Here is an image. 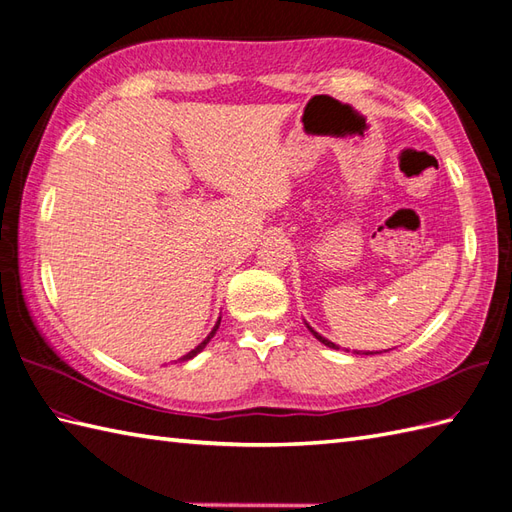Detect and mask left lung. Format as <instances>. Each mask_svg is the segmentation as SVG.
<instances>
[{
  "label": "left lung",
  "mask_w": 512,
  "mask_h": 512,
  "mask_svg": "<svg viewBox=\"0 0 512 512\" xmlns=\"http://www.w3.org/2000/svg\"><path fill=\"white\" fill-rule=\"evenodd\" d=\"M308 330H310V332H312V334H314V336H317V339H319V341H321V343H323V345H328V347H334V350H339V347H336V345H334V343H330V341H328V339H323V336H321V334H319V332H314V330H312V328H310V325H308ZM367 354H372V352H367Z\"/></svg>",
  "instance_id": "1"
}]
</instances>
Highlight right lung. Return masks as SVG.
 Wrapping results in <instances>:
<instances>
[{"instance_id": "1", "label": "right lung", "mask_w": 512, "mask_h": 512, "mask_svg": "<svg viewBox=\"0 0 512 512\" xmlns=\"http://www.w3.org/2000/svg\"><path fill=\"white\" fill-rule=\"evenodd\" d=\"M217 328H220V321H217V323H215V328H213V330H211V334H209V336H206V339H204V341H202V343H200V345H198V347H195V350H191V352H189V354H184V356H182V358H178V361H189V358H193V356H195V354H200V352H202V350H204V347H206V343H209V341H211V339H213V334H215V332H217Z\"/></svg>"}]
</instances>
